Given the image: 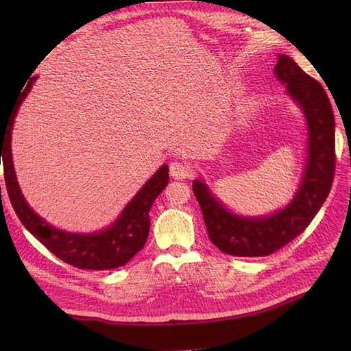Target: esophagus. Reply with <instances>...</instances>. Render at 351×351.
Masks as SVG:
<instances>
[{"mask_svg":"<svg viewBox=\"0 0 351 351\" xmlns=\"http://www.w3.org/2000/svg\"><path fill=\"white\" fill-rule=\"evenodd\" d=\"M169 176H171L174 180H184L190 176V169L186 164L174 161L169 164Z\"/></svg>","mask_w":351,"mask_h":351,"instance_id":"34e87169","label":"esophagus"}]
</instances>
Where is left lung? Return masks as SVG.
I'll return each mask as SVG.
<instances>
[{
	"label": "left lung",
	"instance_id": "1",
	"mask_svg": "<svg viewBox=\"0 0 351 351\" xmlns=\"http://www.w3.org/2000/svg\"><path fill=\"white\" fill-rule=\"evenodd\" d=\"M274 74L300 108L306 124V161L300 184L284 208L267 215H241L227 208L205 178L193 180V193L204 214L209 240L232 256H268L311 224L326 200L335 169V121L324 88L284 54Z\"/></svg>",
	"mask_w": 351,
	"mask_h": 351
}]
</instances>
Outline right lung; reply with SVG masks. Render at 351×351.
<instances>
[{
  "label": "right lung",
  "instance_id": "obj_1",
  "mask_svg": "<svg viewBox=\"0 0 351 351\" xmlns=\"http://www.w3.org/2000/svg\"><path fill=\"white\" fill-rule=\"evenodd\" d=\"M32 76V74H30ZM38 76L27 79L25 89L20 93L8 117L7 123L0 124V159L3 158L5 186L10 202L19 219L44 246L57 258L80 269H114L125 265L145 246L149 236V210L155 199L168 184V165L158 171L139 189V192L124 206L121 214L107 228L95 232H73L57 228L47 219L39 217L30 208L17 183L12 155V132L20 105L36 82Z\"/></svg>",
  "mask_w": 351,
  "mask_h": 351
}]
</instances>
